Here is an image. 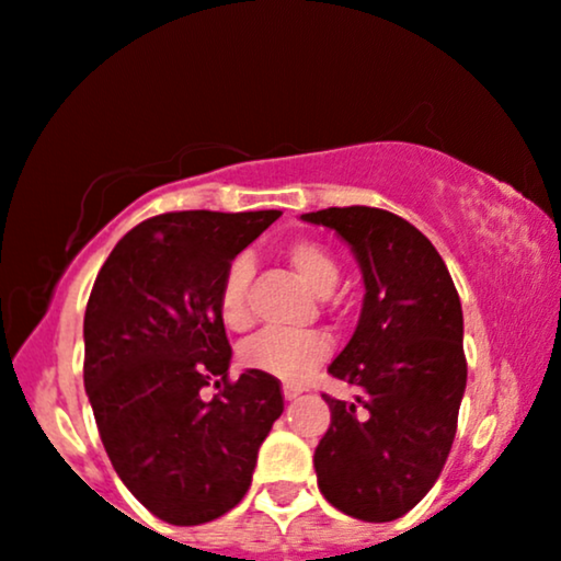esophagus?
Instances as JSON below:
<instances>
[{
    "label": "esophagus",
    "instance_id": "1",
    "mask_svg": "<svg viewBox=\"0 0 561 561\" xmlns=\"http://www.w3.org/2000/svg\"><path fill=\"white\" fill-rule=\"evenodd\" d=\"M282 392H285V400H297L305 390H302V387H297V385H285V387H282Z\"/></svg>",
    "mask_w": 561,
    "mask_h": 561
}]
</instances>
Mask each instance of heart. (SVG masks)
<instances>
[{
  "label": "heart",
  "instance_id": "heart-1",
  "mask_svg": "<svg viewBox=\"0 0 561 561\" xmlns=\"http://www.w3.org/2000/svg\"><path fill=\"white\" fill-rule=\"evenodd\" d=\"M287 261L293 272L312 293L325 297L339 282V264L333 253L318 241H295L287 245ZM251 261L238 256L228 264L218 289L220 320L230 331H245L251 325L249 282ZM331 354V341L323 333H289V331H261L241 346V364L245 369L261 371L282 382H300L312 375Z\"/></svg>",
  "mask_w": 561,
  "mask_h": 561
}]
</instances>
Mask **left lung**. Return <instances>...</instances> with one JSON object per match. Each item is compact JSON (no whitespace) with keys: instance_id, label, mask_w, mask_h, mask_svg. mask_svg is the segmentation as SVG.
I'll return each mask as SVG.
<instances>
[{"instance_id":"left-lung-1","label":"left lung","mask_w":561,"mask_h":561,"mask_svg":"<svg viewBox=\"0 0 561 561\" xmlns=\"http://www.w3.org/2000/svg\"><path fill=\"white\" fill-rule=\"evenodd\" d=\"M300 220L348 243L364 279L356 331L328 367L358 394H323L318 488L351 518L387 524L421 503L451 451L467 387L461 302L433 243L398 215L354 205Z\"/></svg>"}]
</instances>
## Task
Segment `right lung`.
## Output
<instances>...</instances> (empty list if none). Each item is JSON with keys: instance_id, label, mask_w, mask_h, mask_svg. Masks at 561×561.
Wrapping results in <instances>:
<instances>
[{"instance_id": "obj_1", "label": "right lung", "mask_w": 561, "mask_h": 561, "mask_svg": "<svg viewBox=\"0 0 561 561\" xmlns=\"http://www.w3.org/2000/svg\"><path fill=\"white\" fill-rule=\"evenodd\" d=\"M279 210L167 213L117 241L84 316V387L119 480L156 518L199 526L241 503L285 410L279 382L230 351L218 289ZM219 387L207 401L205 386Z\"/></svg>"}]
</instances>
